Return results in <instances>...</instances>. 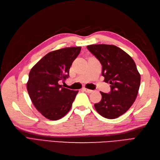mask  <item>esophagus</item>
Here are the masks:
<instances>
[{
	"label": "esophagus",
	"mask_w": 160,
	"mask_h": 160,
	"mask_svg": "<svg viewBox=\"0 0 160 160\" xmlns=\"http://www.w3.org/2000/svg\"><path fill=\"white\" fill-rule=\"evenodd\" d=\"M83 90H84V91H85V92L88 93H91V92H93V91H92V90H91V89H86V88H84Z\"/></svg>",
	"instance_id": "esophagus-1"
}]
</instances>
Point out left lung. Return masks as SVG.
<instances>
[{
    "label": "left lung",
    "instance_id": "obj_1",
    "mask_svg": "<svg viewBox=\"0 0 160 160\" xmlns=\"http://www.w3.org/2000/svg\"><path fill=\"white\" fill-rule=\"evenodd\" d=\"M87 49L102 66L104 82L111 84L108 93L101 92L102 100L94 104L104 118L115 119L126 113L136 99L140 85V74L128 53L112 45H91Z\"/></svg>",
    "mask_w": 160,
    "mask_h": 160
}]
</instances>
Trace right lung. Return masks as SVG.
I'll use <instances>...</instances> for the list:
<instances>
[{
    "label": "right lung",
    "mask_w": 160,
    "mask_h": 160,
    "mask_svg": "<svg viewBox=\"0 0 160 160\" xmlns=\"http://www.w3.org/2000/svg\"><path fill=\"white\" fill-rule=\"evenodd\" d=\"M80 47H66L48 53L32 67L27 88L36 108L51 120L63 118L71 109L78 91L59 84L69 76V69Z\"/></svg>",
    "instance_id": "add662e5"
}]
</instances>
